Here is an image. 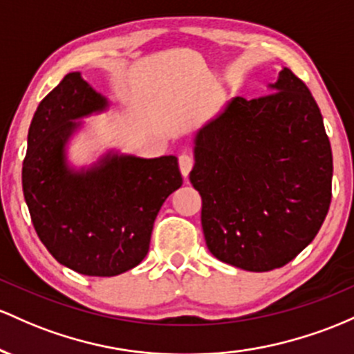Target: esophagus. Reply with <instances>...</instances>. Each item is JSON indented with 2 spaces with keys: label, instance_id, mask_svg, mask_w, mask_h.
<instances>
[{
  "label": "esophagus",
  "instance_id": "obj_1",
  "mask_svg": "<svg viewBox=\"0 0 354 354\" xmlns=\"http://www.w3.org/2000/svg\"><path fill=\"white\" fill-rule=\"evenodd\" d=\"M178 167H180V174H182V176L189 177L190 170H192V167H194L192 157L187 156V153H182V156L178 157Z\"/></svg>",
  "mask_w": 354,
  "mask_h": 354
}]
</instances>
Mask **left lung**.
<instances>
[{
  "instance_id": "obj_1",
  "label": "left lung",
  "mask_w": 354,
  "mask_h": 354,
  "mask_svg": "<svg viewBox=\"0 0 354 354\" xmlns=\"http://www.w3.org/2000/svg\"><path fill=\"white\" fill-rule=\"evenodd\" d=\"M269 91L232 98L197 130L189 176L209 251L252 272L295 259L331 202V145L311 91L289 68Z\"/></svg>"
}]
</instances>
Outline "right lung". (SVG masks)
<instances>
[{"mask_svg": "<svg viewBox=\"0 0 354 354\" xmlns=\"http://www.w3.org/2000/svg\"><path fill=\"white\" fill-rule=\"evenodd\" d=\"M109 106L80 71L66 75L33 115L21 176L39 241L59 264L98 277L118 276L144 261L158 210L182 185L176 156L142 158L110 150L90 167L70 165L66 145L82 118Z\"/></svg>", "mask_w": 354, "mask_h": 354, "instance_id": "1", "label": "right lung"}]
</instances>
